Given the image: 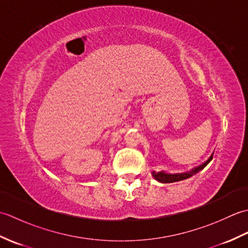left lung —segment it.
I'll use <instances>...</instances> for the list:
<instances>
[{
  "instance_id": "8db88e82",
  "label": "left lung",
  "mask_w": 248,
  "mask_h": 248,
  "mask_svg": "<svg viewBox=\"0 0 248 248\" xmlns=\"http://www.w3.org/2000/svg\"><path fill=\"white\" fill-rule=\"evenodd\" d=\"M212 159H213V154L210 155L209 159L204 163H202V165L195 167V168H193V170H191L189 171H186V172L166 173L164 171H159V172L152 171V176H154V178L156 181H159L161 183H171V182H176V181H181V180H184V179H187L189 177L194 176L195 173H197L198 171L203 170V168L207 166L210 162H211Z\"/></svg>"
}]
</instances>
